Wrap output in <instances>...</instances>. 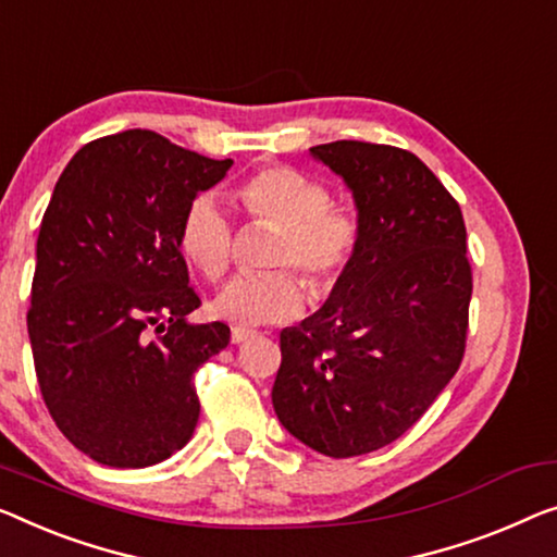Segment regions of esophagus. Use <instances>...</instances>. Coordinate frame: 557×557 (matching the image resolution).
<instances>
[{
	"label": "esophagus",
	"instance_id": "1",
	"mask_svg": "<svg viewBox=\"0 0 557 557\" xmlns=\"http://www.w3.org/2000/svg\"><path fill=\"white\" fill-rule=\"evenodd\" d=\"M255 335V332L252 330H247V327H232V343H235V345H239V343H245V339L247 337H252Z\"/></svg>",
	"mask_w": 557,
	"mask_h": 557
}]
</instances>
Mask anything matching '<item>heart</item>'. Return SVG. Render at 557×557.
<instances>
[{"label":"heart","instance_id":"b5f03b06","mask_svg":"<svg viewBox=\"0 0 557 557\" xmlns=\"http://www.w3.org/2000/svg\"><path fill=\"white\" fill-rule=\"evenodd\" d=\"M250 222L275 227L268 264L275 270L230 280L214 297L212 312L237 327L289 320L307 293L327 297L350 270L360 245V222L350 210L330 202L327 185L289 164H262L232 187ZM177 243L187 262L205 280L218 282L232 262L235 230L212 195H197L182 212Z\"/></svg>","mask_w":557,"mask_h":557}]
</instances>
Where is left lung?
<instances>
[{
    "instance_id": "8db88e82",
    "label": "left lung",
    "mask_w": 557,
    "mask_h": 557,
    "mask_svg": "<svg viewBox=\"0 0 557 557\" xmlns=\"http://www.w3.org/2000/svg\"><path fill=\"white\" fill-rule=\"evenodd\" d=\"M352 189L360 245L330 300L280 332L272 405L327 458L380 450L418 422L458 372L472 268L458 199L408 149L310 147Z\"/></svg>"
}]
</instances>
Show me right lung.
Here are the masks:
<instances>
[{
    "label": "right lung",
    "instance_id": "right-lung-1",
    "mask_svg": "<svg viewBox=\"0 0 557 557\" xmlns=\"http://www.w3.org/2000/svg\"><path fill=\"white\" fill-rule=\"evenodd\" d=\"M152 129L92 139L72 157L37 237L27 330L62 435L110 468H147L187 445L193 375L225 350V322L189 325L199 297L177 243L182 212L225 177Z\"/></svg>",
    "mask_w": 557,
    "mask_h": 557
}]
</instances>
